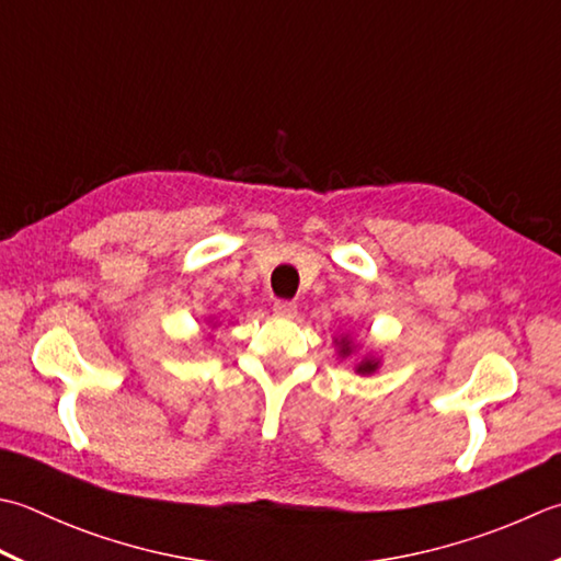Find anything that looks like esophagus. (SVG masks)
Here are the masks:
<instances>
[{
    "mask_svg": "<svg viewBox=\"0 0 561 561\" xmlns=\"http://www.w3.org/2000/svg\"><path fill=\"white\" fill-rule=\"evenodd\" d=\"M272 311H274V316L294 318V316H296V304H291V301H274Z\"/></svg>",
    "mask_w": 561,
    "mask_h": 561,
    "instance_id": "esophagus-1",
    "label": "esophagus"
}]
</instances>
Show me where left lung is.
Returning <instances> with one entry per match:
<instances>
[{"label":"left lung","instance_id":"8db88e82","mask_svg":"<svg viewBox=\"0 0 561 561\" xmlns=\"http://www.w3.org/2000/svg\"><path fill=\"white\" fill-rule=\"evenodd\" d=\"M333 345H335V353H337L340 359H355L353 367H355L357 375H362V377L375 375V371L381 367V357L377 353H367V355L357 357L359 345L355 343V337L350 333L333 337Z\"/></svg>","mask_w":561,"mask_h":561}]
</instances>
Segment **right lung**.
I'll list each match as a JSON object with an SVG mask.
<instances>
[{"mask_svg":"<svg viewBox=\"0 0 561 561\" xmlns=\"http://www.w3.org/2000/svg\"><path fill=\"white\" fill-rule=\"evenodd\" d=\"M208 328H211V331H216V328H218V323L214 321V318H208ZM208 337H211V335H208Z\"/></svg>","mask_w":561,"mask_h":561,"instance_id":"1","label":"right lung"}]
</instances>
